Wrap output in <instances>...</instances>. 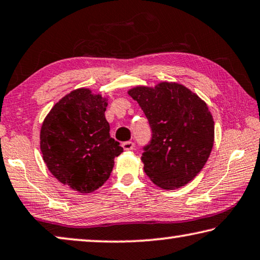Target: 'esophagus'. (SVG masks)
<instances>
[{"label":"esophagus","instance_id":"esophagus-1","mask_svg":"<svg viewBox=\"0 0 260 260\" xmlns=\"http://www.w3.org/2000/svg\"><path fill=\"white\" fill-rule=\"evenodd\" d=\"M123 149H124L125 151H130V150H134L135 147V143L131 142V141H127V142H124L122 144Z\"/></svg>","mask_w":260,"mask_h":260}]
</instances>
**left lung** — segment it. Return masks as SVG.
Returning a JSON list of instances; mask_svg holds the SVG:
<instances>
[{"label":"left lung","instance_id":"obj_1","mask_svg":"<svg viewBox=\"0 0 260 260\" xmlns=\"http://www.w3.org/2000/svg\"><path fill=\"white\" fill-rule=\"evenodd\" d=\"M127 94L141 106L152 130L142 155L144 172L164 189L187 185L213 149L214 119L208 106L175 82H160L154 88L138 86Z\"/></svg>","mask_w":260,"mask_h":260}]
</instances>
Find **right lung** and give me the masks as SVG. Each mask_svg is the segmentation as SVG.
Instances as JSON below:
<instances>
[{"instance_id":"1","label":"right lung","mask_w":260,"mask_h":260,"mask_svg":"<svg viewBox=\"0 0 260 260\" xmlns=\"http://www.w3.org/2000/svg\"><path fill=\"white\" fill-rule=\"evenodd\" d=\"M108 100L79 88L55 103L43 122L41 150L47 169L79 193L96 190L110 177L123 152L110 137L105 111Z\"/></svg>"}]
</instances>
